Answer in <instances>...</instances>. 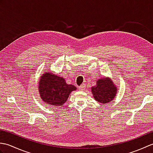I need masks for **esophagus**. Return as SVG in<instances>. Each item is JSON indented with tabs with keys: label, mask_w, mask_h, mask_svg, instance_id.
<instances>
[{
	"label": "esophagus",
	"mask_w": 153,
	"mask_h": 153,
	"mask_svg": "<svg viewBox=\"0 0 153 153\" xmlns=\"http://www.w3.org/2000/svg\"><path fill=\"white\" fill-rule=\"evenodd\" d=\"M85 85H84V84H82V85H81L79 87V89L81 91H84L85 90Z\"/></svg>",
	"instance_id": "obj_1"
}]
</instances>
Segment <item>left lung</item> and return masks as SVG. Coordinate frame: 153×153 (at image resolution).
<instances>
[{"mask_svg": "<svg viewBox=\"0 0 153 153\" xmlns=\"http://www.w3.org/2000/svg\"><path fill=\"white\" fill-rule=\"evenodd\" d=\"M93 97L97 101L105 104L115 98L117 88L109 77L99 79L95 86L91 87Z\"/></svg>", "mask_w": 153, "mask_h": 153, "instance_id": "left-lung-1", "label": "left lung"}]
</instances>
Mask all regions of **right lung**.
I'll use <instances>...</instances> for the list:
<instances>
[{
	"instance_id": "add662e5",
	"label": "right lung",
	"mask_w": 153,
	"mask_h": 153,
	"mask_svg": "<svg viewBox=\"0 0 153 153\" xmlns=\"http://www.w3.org/2000/svg\"><path fill=\"white\" fill-rule=\"evenodd\" d=\"M76 89L74 85L67 84L63 77L52 72L44 73L39 82L41 98L45 102L53 106L63 105L71 91Z\"/></svg>"
}]
</instances>
